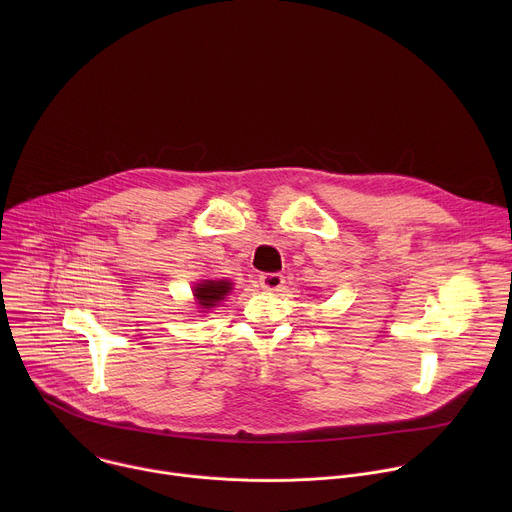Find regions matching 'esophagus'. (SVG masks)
I'll return each instance as SVG.
<instances>
[{"mask_svg":"<svg viewBox=\"0 0 512 512\" xmlns=\"http://www.w3.org/2000/svg\"><path fill=\"white\" fill-rule=\"evenodd\" d=\"M283 275L281 273H261L259 275V283H261V287L265 289V291H277V289H281V285H283Z\"/></svg>","mask_w":512,"mask_h":512,"instance_id":"1","label":"esophagus"}]
</instances>
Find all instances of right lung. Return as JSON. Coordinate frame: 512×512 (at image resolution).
I'll use <instances>...</instances> for the list:
<instances>
[{
  "label": "right lung",
  "mask_w": 512,
  "mask_h": 512,
  "mask_svg": "<svg viewBox=\"0 0 512 512\" xmlns=\"http://www.w3.org/2000/svg\"><path fill=\"white\" fill-rule=\"evenodd\" d=\"M231 291V283L221 279V281H202L198 283V287L194 289V296L198 300V304L202 308H212L221 300H225V296Z\"/></svg>",
  "instance_id": "add662e5"
}]
</instances>
